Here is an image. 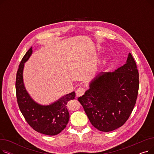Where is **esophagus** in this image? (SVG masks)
<instances>
[{
  "instance_id": "34e87169",
  "label": "esophagus",
  "mask_w": 154,
  "mask_h": 154,
  "mask_svg": "<svg viewBox=\"0 0 154 154\" xmlns=\"http://www.w3.org/2000/svg\"><path fill=\"white\" fill-rule=\"evenodd\" d=\"M85 88H84L83 87H79L77 88V90L76 91V96L77 97H80L82 96L85 93Z\"/></svg>"
}]
</instances>
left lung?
<instances>
[{
  "instance_id": "obj_1",
  "label": "left lung",
  "mask_w": 154,
  "mask_h": 154,
  "mask_svg": "<svg viewBox=\"0 0 154 154\" xmlns=\"http://www.w3.org/2000/svg\"><path fill=\"white\" fill-rule=\"evenodd\" d=\"M139 72L131 53L126 63L112 72H100L78 98L92 125L102 132L122 126L134 109L139 91Z\"/></svg>"
}]
</instances>
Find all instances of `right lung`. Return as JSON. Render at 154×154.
Returning <instances> with one entry per match:
<instances>
[{"mask_svg":"<svg viewBox=\"0 0 154 154\" xmlns=\"http://www.w3.org/2000/svg\"><path fill=\"white\" fill-rule=\"evenodd\" d=\"M32 54L31 47L22 58L16 75L15 89L19 107L27 122L35 131L48 135H55L66 127L69 120L67 104L75 99L72 92L62 97L54 103L42 106L31 98L24 86L23 70L24 63Z\"/></svg>","mask_w":154,"mask_h":154,"instance_id":"right-lung-1","label":"right lung"}]
</instances>
